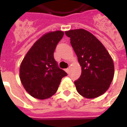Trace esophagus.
I'll return each mask as SVG.
<instances>
[{
    "label": "esophagus",
    "mask_w": 127,
    "mask_h": 127,
    "mask_svg": "<svg viewBox=\"0 0 127 127\" xmlns=\"http://www.w3.org/2000/svg\"><path fill=\"white\" fill-rule=\"evenodd\" d=\"M64 71H66V73H69V69H68V68H67V69H65V70H64Z\"/></svg>",
    "instance_id": "esophagus-1"
}]
</instances>
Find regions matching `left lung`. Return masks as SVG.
Masks as SVG:
<instances>
[{"mask_svg": "<svg viewBox=\"0 0 127 127\" xmlns=\"http://www.w3.org/2000/svg\"><path fill=\"white\" fill-rule=\"evenodd\" d=\"M82 66V74L75 85L78 93L94 98L106 92L114 75L111 56L101 42L84 29L65 31Z\"/></svg>", "mask_w": 127, "mask_h": 127, "instance_id": "8db88e82", "label": "left lung"}]
</instances>
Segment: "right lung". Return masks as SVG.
Instances as JSON below:
<instances>
[{"label":"right lung","instance_id":"1","mask_svg":"<svg viewBox=\"0 0 127 127\" xmlns=\"http://www.w3.org/2000/svg\"><path fill=\"white\" fill-rule=\"evenodd\" d=\"M64 32L43 34L31 47L20 67V78L26 92L38 99L51 97L56 93L62 78L67 75L58 66L54 52Z\"/></svg>","mask_w":127,"mask_h":127}]
</instances>
